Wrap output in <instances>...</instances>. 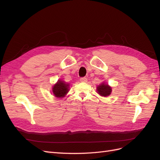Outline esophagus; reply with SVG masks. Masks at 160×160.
<instances>
[{"label":"esophagus","instance_id":"1","mask_svg":"<svg viewBox=\"0 0 160 160\" xmlns=\"http://www.w3.org/2000/svg\"><path fill=\"white\" fill-rule=\"evenodd\" d=\"M80 81L83 82V83H86V82L88 81V79H87L86 77H81V78H80Z\"/></svg>","mask_w":160,"mask_h":160}]
</instances>
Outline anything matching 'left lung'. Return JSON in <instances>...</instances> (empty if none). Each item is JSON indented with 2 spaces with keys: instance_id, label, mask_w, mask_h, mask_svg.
Wrapping results in <instances>:
<instances>
[{
  "instance_id": "8db88e82",
  "label": "left lung",
  "mask_w": 160,
  "mask_h": 160,
  "mask_svg": "<svg viewBox=\"0 0 160 160\" xmlns=\"http://www.w3.org/2000/svg\"><path fill=\"white\" fill-rule=\"evenodd\" d=\"M98 93L100 95H102L103 97H107L111 93V88L108 85L105 83H102L99 85L98 88H97Z\"/></svg>"
}]
</instances>
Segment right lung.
I'll return each instance as SVG.
<instances>
[{
    "instance_id": "obj_1",
    "label": "right lung",
    "mask_w": 160,
    "mask_h": 160,
    "mask_svg": "<svg viewBox=\"0 0 160 160\" xmlns=\"http://www.w3.org/2000/svg\"><path fill=\"white\" fill-rule=\"evenodd\" d=\"M69 84L65 83L62 81H58L57 83L53 86L52 93L57 98L64 97L69 91Z\"/></svg>"
}]
</instances>
